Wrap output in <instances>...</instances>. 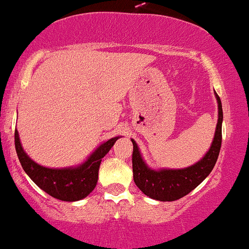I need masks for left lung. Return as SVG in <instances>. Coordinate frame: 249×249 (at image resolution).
I'll use <instances>...</instances> for the list:
<instances>
[{"label":"left lung","instance_id":"1","mask_svg":"<svg viewBox=\"0 0 249 249\" xmlns=\"http://www.w3.org/2000/svg\"><path fill=\"white\" fill-rule=\"evenodd\" d=\"M216 98L218 102V124L214 133V139L209 152L194 165L178 170H170V169H163L160 171L152 170L142 160L137 142L132 139L133 178L135 184L145 196L160 201L178 200L196 188L209 176L217 162L220 145H222L223 110L219 96L217 93Z\"/></svg>","mask_w":249,"mask_h":249}]
</instances>
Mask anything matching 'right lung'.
I'll use <instances>...</instances> for the list:
<instances>
[{
	"instance_id": "right-lung-1",
	"label": "right lung",
	"mask_w": 249,
	"mask_h": 249,
	"mask_svg": "<svg viewBox=\"0 0 249 249\" xmlns=\"http://www.w3.org/2000/svg\"><path fill=\"white\" fill-rule=\"evenodd\" d=\"M14 139L18 158L31 180L53 198L62 201H76L85 198L94 189L102 158L109 152L119 137L102 143L85 163L68 169H49L33 162L21 147L17 129Z\"/></svg>"
}]
</instances>
